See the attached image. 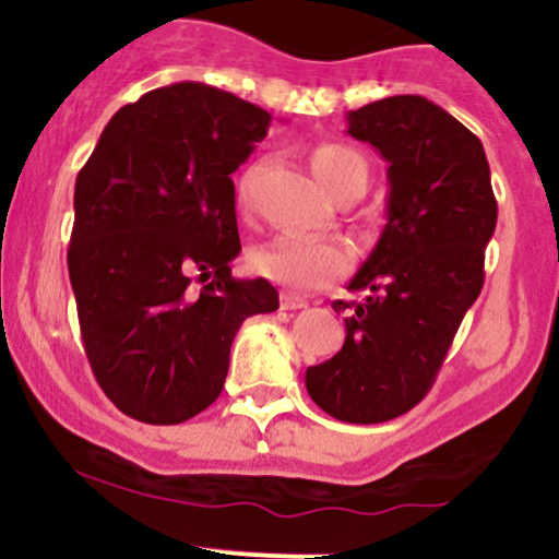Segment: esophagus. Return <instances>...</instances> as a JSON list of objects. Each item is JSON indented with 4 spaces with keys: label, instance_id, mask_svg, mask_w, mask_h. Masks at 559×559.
Masks as SVG:
<instances>
[{
    "label": "esophagus",
    "instance_id": "esophagus-1",
    "mask_svg": "<svg viewBox=\"0 0 559 559\" xmlns=\"http://www.w3.org/2000/svg\"><path fill=\"white\" fill-rule=\"evenodd\" d=\"M281 307H284V310H301V307H307V299L294 292H284L281 294Z\"/></svg>",
    "mask_w": 559,
    "mask_h": 559
}]
</instances>
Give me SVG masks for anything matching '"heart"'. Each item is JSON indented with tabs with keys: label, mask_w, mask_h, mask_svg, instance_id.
Listing matches in <instances>:
<instances>
[{
	"label": "heart",
	"mask_w": 559,
	"mask_h": 559,
	"mask_svg": "<svg viewBox=\"0 0 559 559\" xmlns=\"http://www.w3.org/2000/svg\"><path fill=\"white\" fill-rule=\"evenodd\" d=\"M307 163H310L318 181L325 186V191H331L336 199L349 194V191H365V186H368L370 170L365 157L352 146L338 144V141H320L310 150ZM249 178H252V173H247L236 186L239 207H247ZM249 265L254 273L265 275L275 284L292 288H320L349 271L352 254L338 241L275 236L273 241L254 249Z\"/></svg>",
	"instance_id": "1"
}]
</instances>
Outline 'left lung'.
I'll return each instance as SVG.
<instances>
[{
    "label": "left lung",
    "mask_w": 559,
    "mask_h": 559,
    "mask_svg": "<svg viewBox=\"0 0 559 559\" xmlns=\"http://www.w3.org/2000/svg\"><path fill=\"white\" fill-rule=\"evenodd\" d=\"M349 136L389 163V221L349 288L336 299L346 338L307 368L312 402L344 423H386L433 386L465 312L484 288L497 199L476 133L426 96L402 94L349 112Z\"/></svg>",
    "instance_id": "1"
}]
</instances>
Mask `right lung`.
<instances>
[{
	"label": "right lung",
	"mask_w": 559,
	"mask_h": 559,
	"mask_svg": "<svg viewBox=\"0 0 559 559\" xmlns=\"http://www.w3.org/2000/svg\"><path fill=\"white\" fill-rule=\"evenodd\" d=\"M267 128L252 102L173 83L120 107L75 178L68 273L83 349L128 418L176 426L207 409L243 320L278 310L265 278L230 275V173Z\"/></svg>",
	"instance_id": "add662e5"
}]
</instances>
